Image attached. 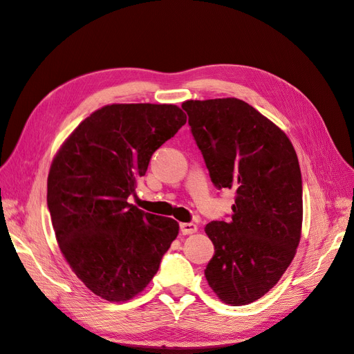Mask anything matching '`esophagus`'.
<instances>
[{"label": "esophagus", "mask_w": 354, "mask_h": 354, "mask_svg": "<svg viewBox=\"0 0 354 354\" xmlns=\"http://www.w3.org/2000/svg\"><path fill=\"white\" fill-rule=\"evenodd\" d=\"M179 227H180L182 235H189V234L197 232V225L196 223H180Z\"/></svg>", "instance_id": "1"}]
</instances>
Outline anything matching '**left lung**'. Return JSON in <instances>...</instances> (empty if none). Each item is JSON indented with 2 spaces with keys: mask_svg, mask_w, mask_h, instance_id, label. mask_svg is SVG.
Returning <instances> with one entry per match:
<instances>
[{
  "mask_svg": "<svg viewBox=\"0 0 354 354\" xmlns=\"http://www.w3.org/2000/svg\"><path fill=\"white\" fill-rule=\"evenodd\" d=\"M182 109L214 187L235 191L231 219L206 225L214 254L204 275L223 303H253L275 287L300 243L297 154L288 136L243 100H189Z\"/></svg>",
  "mask_w": 354,
  "mask_h": 354,
  "instance_id": "8db88e82",
  "label": "left lung"
}]
</instances>
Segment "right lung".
<instances>
[{
	"instance_id": "right-lung-1",
	"label": "right lung",
	"mask_w": 354,
	"mask_h": 354,
	"mask_svg": "<svg viewBox=\"0 0 354 354\" xmlns=\"http://www.w3.org/2000/svg\"><path fill=\"white\" fill-rule=\"evenodd\" d=\"M187 123L174 104H110L86 118L54 157L47 204L57 243L98 297L127 301L157 273L175 219L128 203L158 147Z\"/></svg>"
}]
</instances>
